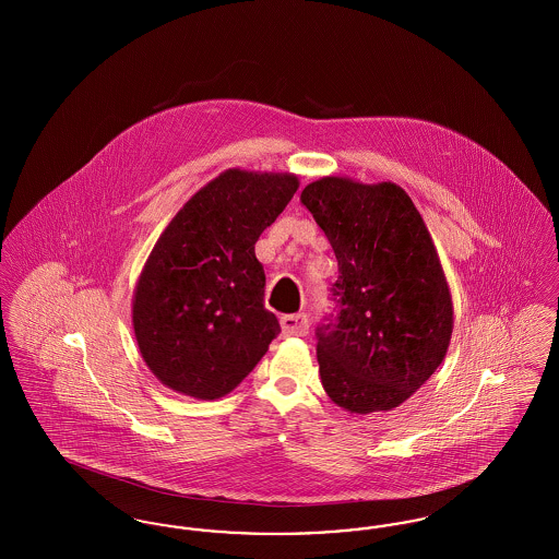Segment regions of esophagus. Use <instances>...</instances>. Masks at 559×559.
<instances>
[{
	"label": "esophagus",
	"instance_id": "esophagus-1",
	"mask_svg": "<svg viewBox=\"0 0 559 559\" xmlns=\"http://www.w3.org/2000/svg\"><path fill=\"white\" fill-rule=\"evenodd\" d=\"M281 329L287 337H304L308 333L306 314H287L281 319Z\"/></svg>",
	"mask_w": 559,
	"mask_h": 559
}]
</instances>
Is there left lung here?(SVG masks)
<instances>
[{
    "instance_id": "1",
    "label": "left lung",
    "mask_w": 559,
    "mask_h": 559,
    "mask_svg": "<svg viewBox=\"0 0 559 559\" xmlns=\"http://www.w3.org/2000/svg\"><path fill=\"white\" fill-rule=\"evenodd\" d=\"M301 203L331 242L337 317L319 326L320 381L347 413H385L442 365L452 297L426 222L394 182L324 176Z\"/></svg>"
}]
</instances>
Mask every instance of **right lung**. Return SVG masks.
<instances>
[{
	"label": "right lung",
	"instance_id": "add662e5",
	"mask_svg": "<svg viewBox=\"0 0 559 559\" xmlns=\"http://www.w3.org/2000/svg\"><path fill=\"white\" fill-rule=\"evenodd\" d=\"M299 178L226 169L160 233L133 289L138 349L160 383L190 399L230 394L281 333L264 308L255 242Z\"/></svg>",
	"mask_w": 559,
	"mask_h": 559
}]
</instances>
